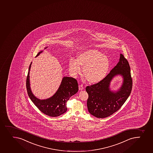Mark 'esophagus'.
Masks as SVG:
<instances>
[{
  "mask_svg": "<svg viewBox=\"0 0 153 153\" xmlns=\"http://www.w3.org/2000/svg\"><path fill=\"white\" fill-rule=\"evenodd\" d=\"M79 89L80 90H82L84 89V87L82 85H79Z\"/></svg>",
  "mask_w": 153,
  "mask_h": 153,
  "instance_id": "esophagus-1",
  "label": "esophagus"
}]
</instances>
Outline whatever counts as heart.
<instances>
[{
    "instance_id": "b5f03b06",
    "label": "heart",
    "mask_w": 153,
    "mask_h": 153,
    "mask_svg": "<svg viewBox=\"0 0 153 153\" xmlns=\"http://www.w3.org/2000/svg\"><path fill=\"white\" fill-rule=\"evenodd\" d=\"M69 70L76 76L83 68V75L90 83H96L105 77L110 67V60L105 54L95 49H89L79 53L76 60L69 61Z\"/></svg>"
}]
</instances>
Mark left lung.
I'll use <instances>...</instances> for the list:
<instances>
[{"mask_svg": "<svg viewBox=\"0 0 153 153\" xmlns=\"http://www.w3.org/2000/svg\"><path fill=\"white\" fill-rule=\"evenodd\" d=\"M117 75L123 78V84L116 92L110 90V82ZM132 87L131 69L128 60L120 54V61L102 80L88 86L87 105L89 112L97 118H105L119 110L131 94Z\"/></svg>", "mask_w": 153, "mask_h": 153, "instance_id": "1", "label": "left lung"}]
</instances>
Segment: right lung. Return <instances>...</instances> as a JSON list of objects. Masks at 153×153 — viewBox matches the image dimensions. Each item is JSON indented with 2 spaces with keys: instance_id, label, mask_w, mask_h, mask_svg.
<instances>
[{
  "instance_id": "add662e5",
  "label": "right lung",
  "mask_w": 153,
  "mask_h": 153,
  "mask_svg": "<svg viewBox=\"0 0 153 153\" xmlns=\"http://www.w3.org/2000/svg\"><path fill=\"white\" fill-rule=\"evenodd\" d=\"M47 47L45 48L46 49ZM43 51L39 52L36 57ZM30 64L26 81L27 92L29 97L41 112L51 117L60 116L67 110V102L71 96L75 94L78 91L77 81L72 77H64L58 89L54 95L46 99H38L32 93L30 82Z\"/></svg>"
}]
</instances>
